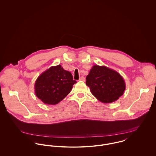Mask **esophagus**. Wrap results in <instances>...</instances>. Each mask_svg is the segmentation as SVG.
<instances>
[{"mask_svg": "<svg viewBox=\"0 0 156 156\" xmlns=\"http://www.w3.org/2000/svg\"><path fill=\"white\" fill-rule=\"evenodd\" d=\"M79 80H80V81H83V82H85V78L83 76H82V77H81L79 79Z\"/></svg>", "mask_w": 156, "mask_h": 156, "instance_id": "esophagus-1", "label": "esophagus"}]
</instances>
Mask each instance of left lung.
Returning <instances> with one entry per match:
<instances>
[{
  "label": "left lung",
  "mask_w": 156,
  "mask_h": 156,
  "mask_svg": "<svg viewBox=\"0 0 156 156\" xmlns=\"http://www.w3.org/2000/svg\"><path fill=\"white\" fill-rule=\"evenodd\" d=\"M86 79V85L92 94L104 103L115 101L126 89V83L121 74L106 66H94Z\"/></svg>",
  "instance_id": "1"
}]
</instances>
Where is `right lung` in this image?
Listing matches in <instances>:
<instances>
[{
    "instance_id": "obj_1",
    "label": "right lung",
    "mask_w": 156,
    "mask_h": 156,
    "mask_svg": "<svg viewBox=\"0 0 156 156\" xmlns=\"http://www.w3.org/2000/svg\"><path fill=\"white\" fill-rule=\"evenodd\" d=\"M76 83L71 73L61 65L53 66L38 76L35 83V93L44 104L55 105L67 96Z\"/></svg>"
}]
</instances>
